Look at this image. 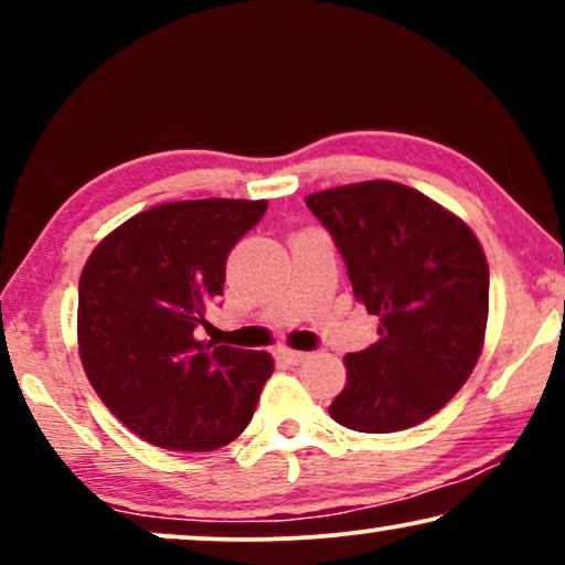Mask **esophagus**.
<instances>
[{
	"label": "esophagus",
	"instance_id": "34e87169",
	"mask_svg": "<svg viewBox=\"0 0 565 565\" xmlns=\"http://www.w3.org/2000/svg\"><path fill=\"white\" fill-rule=\"evenodd\" d=\"M277 358L290 362V365H300V362L308 360V352L300 350H290V347H277Z\"/></svg>",
	"mask_w": 565,
	"mask_h": 565
}]
</instances>
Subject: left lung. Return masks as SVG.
<instances>
[{
    "label": "left lung",
    "mask_w": 565,
    "mask_h": 565,
    "mask_svg": "<svg viewBox=\"0 0 565 565\" xmlns=\"http://www.w3.org/2000/svg\"><path fill=\"white\" fill-rule=\"evenodd\" d=\"M347 262L354 298L381 319L377 342L344 354L331 401L342 427L385 435L435 416L481 358L489 262L460 215L419 190L370 180L306 198Z\"/></svg>",
    "instance_id": "8db88e82"
}]
</instances>
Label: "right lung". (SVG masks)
Returning <instances> with one entry per match:
<instances>
[{"mask_svg": "<svg viewBox=\"0 0 565 565\" xmlns=\"http://www.w3.org/2000/svg\"><path fill=\"white\" fill-rule=\"evenodd\" d=\"M267 200H177L120 223L79 277L76 342L92 388L146 443L207 452L249 427L269 352L195 339L234 244Z\"/></svg>", "mask_w": 565, "mask_h": 565, "instance_id": "1", "label": "right lung"}]
</instances>
